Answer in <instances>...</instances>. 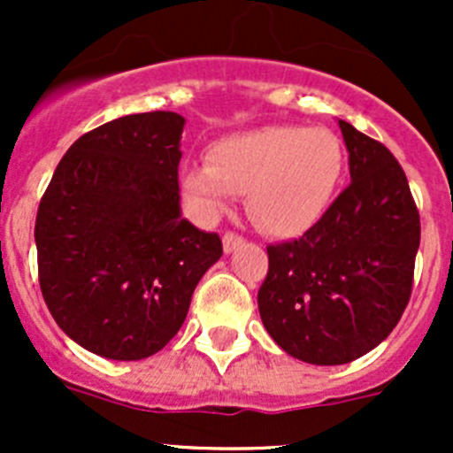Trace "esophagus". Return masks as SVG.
Instances as JSON below:
<instances>
[{
    "mask_svg": "<svg viewBox=\"0 0 453 453\" xmlns=\"http://www.w3.org/2000/svg\"><path fill=\"white\" fill-rule=\"evenodd\" d=\"M239 245H243V236L234 234V232H226V234H223V250H226V254L234 252Z\"/></svg>",
    "mask_w": 453,
    "mask_h": 453,
    "instance_id": "esophagus-1",
    "label": "esophagus"
}]
</instances>
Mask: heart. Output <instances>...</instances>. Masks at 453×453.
I'll return each mask as SVG.
<instances>
[{
  "mask_svg": "<svg viewBox=\"0 0 453 453\" xmlns=\"http://www.w3.org/2000/svg\"><path fill=\"white\" fill-rule=\"evenodd\" d=\"M346 171V149L331 129L272 125L226 135L208 149V164L180 168L190 214L212 223L236 193L265 232L291 239L318 226Z\"/></svg>",
  "mask_w": 453,
  "mask_h": 453,
  "instance_id": "heart-1",
  "label": "heart"
}]
</instances>
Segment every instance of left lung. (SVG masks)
Segmentation results:
<instances>
[{
    "instance_id": "obj_1",
    "label": "left lung",
    "mask_w": 453,
    "mask_h": 453,
    "mask_svg": "<svg viewBox=\"0 0 453 453\" xmlns=\"http://www.w3.org/2000/svg\"><path fill=\"white\" fill-rule=\"evenodd\" d=\"M340 122L350 186L298 241L269 245L258 311L291 357L340 366L381 344L408 307L421 221L381 142Z\"/></svg>"
}]
</instances>
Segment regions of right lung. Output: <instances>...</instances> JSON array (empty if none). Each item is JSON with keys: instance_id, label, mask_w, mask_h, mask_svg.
<instances>
[{"instance_id": "1", "label": "right lung", "mask_w": 453, "mask_h": 453, "mask_svg": "<svg viewBox=\"0 0 453 453\" xmlns=\"http://www.w3.org/2000/svg\"><path fill=\"white\" fill-rule=\"evenodd\" d=\"M184 116H122L70 146L35 226L41 294L70 340L116 362L162 350L184 324L219 234L181 217Z\"/></svg>"}]
</instances>
